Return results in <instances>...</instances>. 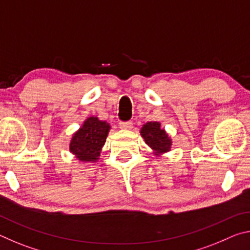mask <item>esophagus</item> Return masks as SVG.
<instances>
[{"label":"esophagus","mask_w":250,"mask_h":250,"mask_svg":"<svg viewBox=\"0 0 250 250\" xmlns=\"http://www.w3.org/2000/svg\"><path fill=\"white\" fill-rule=\"evenodd\" d=\"M119 126H120V129H122V130H130V129H132L133 124H132V121L120 122V124H119Z\"/></svg>","instance_id":"34e87169"}]
</instances>
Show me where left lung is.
<instances>
[{
  "label": "left lung",
  "instance_id": "8db88e82",
  "mask_svg": "<svg viewBox=\"0 0 250 250\" xmlns=\"http://www.w3.org/2000/svg\"><path fill=\"white\" fill-rule=\"evenodd\" d=\"M141 137L145 139L147 146L151 147L152 153L155 156H161L171 151L172 139L168 137L166 129L161 126L158 121H150L142 125L140 130Z\"/></svg>",
  "mask_w": 250,
  "mask_h": 250
}]
</instances>
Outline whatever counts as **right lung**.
I'll list each match as a JSON object with an SVG mask.
<instances>
[{"instance_id":"1","label":"right lung","mask_w":250,"mask_h":250,"mask_svg":"<svg viewBox=\"0 0 250 250\" xmlns=\"http://www.w3.org/2000/svg\"><path fill=\"white\" fill-rule=\"evenodd\" d=\"M110 129L111 126L107 121L100 120L98 117H88L70 139V153L80 162H98Z\"/></svg>"}]
</instances>
